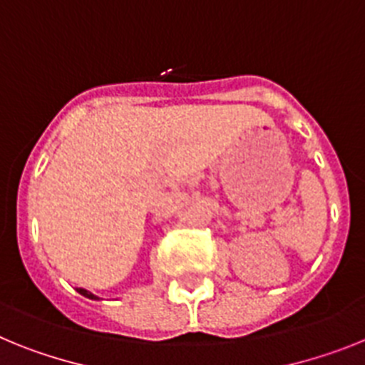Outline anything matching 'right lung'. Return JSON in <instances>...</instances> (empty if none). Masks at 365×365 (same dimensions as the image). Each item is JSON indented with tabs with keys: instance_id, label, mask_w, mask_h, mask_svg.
<instances>
[{
	"instance_id": "1",
	"label": "right lung",
	"mask_w": 365,
	"mask_h": 365,
	"mask_svg": "<svg viewBox=\"0 0 365 365\" xmlns=\"http://www.w3.org/2000/svg\"><path fill=\"white\" fill-rule=\"evenodd\" d=\"M77 292L81 294V296H84V297H88V299H99V296H95V294H91L90 290H86V288H77Z\"/></svg>"
}]
</instances>
